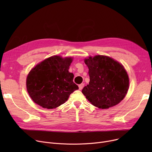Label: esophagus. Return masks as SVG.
Segmentation results:
<instances>
[{
	"label": "esophagus",
	"instance_id": "1",
	"mask_svg": "<svg viewBox=\"0 0 152 152\" xmlns=\"http://www.w3.org/2000/svg\"><path fill=\"white\" fill-rule=\"evenodd\" d=\"M84 84H79V90H82L83 88L84 87Z\"/></svg>",
	"mask_w": 152,
	"mask_h": 152
}]
</instances>
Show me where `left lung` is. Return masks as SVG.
Masks as SVG:
<instances>
[{"label": "left lung", "instance_id": "left-lung-1", "mask_svg": "<svg viewBox=\"0 0 152 152\" xmlns=\"http://www.w3.org/2000/svg\"><path fill=\"white\" fill-rule=\"evenodd\" d=\"M84 62L89 68L90 81L82 92L94 106L107 109L123 100L129 79L121 64L105 55L89 57Z\"/></svg>", "mask_w": 152, "mask_h": 152}]
</instances>
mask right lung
<instances>
[{"label": "right lung", "mask_w": 152, "mask_h": 152, "mask_svg": "<svg viewBox=\"0 0 152 152\" xmlns=\"http://www.w3.org/2000/svg\"><path fill=\"white\" fill-rule=\"evenodd\" d=\"M72 57L54 55L39 64L29 73L26 88L30 97L44 108L53 109L63 104L69 95L79 89L74 75L68 69Z\"/></svg>", "instance_id": "1"}]
</instances>
